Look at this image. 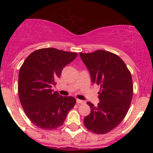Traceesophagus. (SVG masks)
I'll use <instances>...</instances> for the list:
<instances>
[{"label": "esophagus", "mask_w": 153, "mask_h": 153, "mask_svg": "<svg viewBox=\"0 0 153 153\" xmlns=\"http://www.w3.org/2000/svg\"><path fill=\"white\" fill-rule=\"evenodd\" d=\"M76 102L78 103H80V104H82V103H85V101H82V100H80V99H77L76 100Z\"/></svg>", "instance_id": "1"}]
</instances>
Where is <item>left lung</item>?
<instances>
[{"mask_svg": "<svg viewBox=\"0 0 153 153\" xmlns=\"http://www.w3.org/2000/svg\"><path fill=\"white\" fill-rule=\"evenodd\" d=\"M80 56L88 69L93 83L101 86L97 106L88 101L91 113L84 118L85 127L96 134L111 131L122 122L133 96L130 71L120 57L112 52L96 50Z\"/></svg>", "mask_w": 153, "mask_h": 153, "instance_id": "obj_1", "label": "left lung"}]
</instances>
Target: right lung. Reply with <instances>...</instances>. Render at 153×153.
Returning <instances> with one entry per match:
<instances>
[{
    "label": "right lung",
    "mask_w": 153,
    "mask_h": 153,
    "mask_svg": "<svg viewBox=\"0 0 153 153\" xmlns=\"http://www.w3.org/2000/svg\"><path fill=\"white\" fill-rule=\"evenodd\" d=\"M76 52L55 48L35 50L26 57L19 73L18 92L26 117L36 127L53 129L62 126L76 100L62 96L52 87L65 66L76 58Z\"/></svg>",
    "instance_id": "right-lung-1"
}]
</instances>
